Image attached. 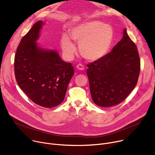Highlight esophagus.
Listing matches in <instances>:
<instances>
[{
    "instance_id": "1",
    "label": "esophagus",
    "mask_w": 155,
    "mask_h": 155,
    "mask_svg": "<svg viewBox=\"0 0 155 155\" xmlns=\"http://www.w3.org/2000/svg\"><path fill=\"white\" fill-rule=\"evenodd\" d=\"M77 69H78V70H79V71H83V70L84 69V65H82L81 64H78V65H77Z\"/></svg>"
}]
</instances>
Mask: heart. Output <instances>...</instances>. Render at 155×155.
Returning a JSON list of instances; mask_svg holds the SVG:
<instances>
[{
	"label": "heart",
	"mask_w": 155,
	"mask_h": 155,
	"mask_svg": "<svg viewBox=\"0 0 155 155\" xmlns=\"http://www.w3.org/2000/svg\"><path fill=\"white\" fill-rule=\"evenodd\" d=\"M70 37L71 39L67 34H64L61 37V48L65 54L72 57L76 50L72 39L79 43L81 55L87 60L94 61L107 53L113 40L114 31L99 21H87L73 26Z\"/></svg>",
	"instance_id": "b5f03b06"
}]
</instances>
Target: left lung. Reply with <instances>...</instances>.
<instances>
[{"label": "left lung", "mask_w": 155, "mask_h": 155, "mask_svg": "<svg viewBox=\"0 0 155 155\" xmlns=\"http://www.w3.org/2000/svg\"><path fill=\"white\" fill-rule=\"evenodd\" d=\"M87 67L92 99L97 105L108 107L123 102L137 84L140 69L137 48L126 29L111 52Z\"/></svg>", "instance_id": "8db88e82"}]
</instances>
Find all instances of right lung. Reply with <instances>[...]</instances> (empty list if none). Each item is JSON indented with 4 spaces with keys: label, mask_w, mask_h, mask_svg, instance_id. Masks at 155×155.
<instances>
[{
    "label": "right lung",
    "mask_w": 155,
    "mask_h": 155,
    "mask_svg": "<svg viewBox=\"0 0 155 155\" xmlns=\"http://www.w3.org/2000/svg\"><path fill=\"white\" fill-rule=\"evenodd\" d=\"M43 25L42 21L36 22L21 39L15 56V75L19 87L32 101L52 108L62 102L74 70L56 51L38 46Z\"/></svg>",
    "instance_id": "1"
}]
</instances>
